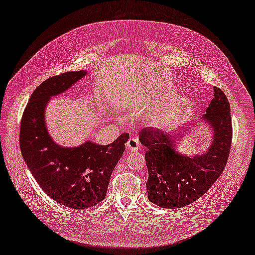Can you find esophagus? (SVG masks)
Listing matches in <instances>:
<instances>
[{
    "label": "esophagus",
    "mask_w": 255,
    "mask_h": 255,
    "mask_svg": "<svg viewBox=\"0 0 255 255\" xmlns=\"http://www.w3.org/2000/svg\"><path fill=\"white\" fill-rule=\"evenodd\" d=\"M127 148H128V151H131V152H135L136 149L139 148V140H138V138H130L129 140H128V142H127Z\"/></svg>",
    "instance_id": "34e87169"
}]
</instances>
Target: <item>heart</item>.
<instances>
[{"mask_svg": "<svg viewBox=\"0 0 255 255\" xmlns=\"http://www.w3.org/2000/svg\"><path fill=\"white\" fill-rule=\"evenodd\" d=\"M167 124V117L165 115L154 116L151 120V126L155 128H164Z\"/></svg>", "mask_w": 255, "mask_h": 255, "instance_id": "obj_1", "label": "heart"}]
</instances>
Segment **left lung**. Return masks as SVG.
<instances>
[{
  "label": "left lung",
  "instance_id": "8db88e82",
  "mask_svg": "<svg viewBox=\"0 0 255 255\" xmlns=\"http://www.w3.org/2000/svg\"><path fill=\"white\" fill-rule=\"evenodd\" d=\"M199 123L170 133L142 129L139 140L145 147L148 171L147 198L156 206L178 209L201 197L223 172L231 151V108L225 94L213 88V99ZM206 123L212 130V144L206 152L188 156L177 149L191 126Z\"/></svg>",
  "mask_w": 255,
  "mask_h": 255
}]
</instances>
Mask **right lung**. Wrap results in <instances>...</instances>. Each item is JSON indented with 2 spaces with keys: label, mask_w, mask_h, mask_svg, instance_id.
Segmentation results:
<instances>
[{
  "label": "right lung",
  "mask_w": 255,
  "mask_h": 255,
  "mask_svg": "<svg viewBox=\"0 0 255 255\" xmlns=\"http://www.w3.org/2000/svg\"><path fill=\"white\" fill-rule=\"evenodd\" d=\"M87 73L67 72L43 82L24 109L19 140L25 165L42 190L58 204L77 210L94 207L106 197L111 174L129 139L124 133L108 145L88 140L65 147L51 138L45 119L48 102Z\"/></svg>",
  "instance_id": "right-lung-1"
}]
</instances>
